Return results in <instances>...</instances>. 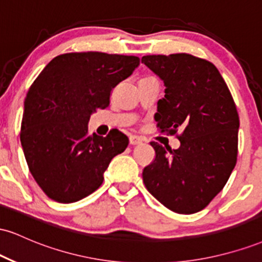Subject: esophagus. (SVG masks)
I'll return each mask as SVG.
<instances>
[{
	"label": "esophagus",
	"instance_id": "1",
	"mask_svg": "<svg viewBox=\"0 0 262 262\" xmlns=\"http://www.w3.org/2000/svg\"><path fill=\"white\" fill-rule=\"evenodd\" d=\"M129 143H130V145H138V144L143 143V139L138 137V135H130L129 137Z\"/></svg>",
	"mask_w": 262,
	"mask_h": 262
}]
</instances>
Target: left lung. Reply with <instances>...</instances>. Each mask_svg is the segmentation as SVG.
<instances>
[{"label":"left lung","mask_w":262,"mask_h":262,"mask_svg":"<svg viewBox=\"0 0 262 262\" xmlns=\"http://www.w3.org/2000/svg\"><path fill=\"white\" fill-rule=\"evenodd\" d=\"M164 81L155 121L161 133L177 134L179 149L151 141L155 159L143 181L166 208L192 214L209 204L229 179L237 156L239 114L218 69L189 54L141 58Z\"/></svg>","instance_id":"obj_1"}]
</instances>
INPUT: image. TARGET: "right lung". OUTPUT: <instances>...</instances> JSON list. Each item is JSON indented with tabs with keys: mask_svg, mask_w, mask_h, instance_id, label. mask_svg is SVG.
I'll use <instances>...</instances> for the list:
<instances>
[{
	"mask_svg": "<svg viewBox=\"0 0 262 262\" xmlns=\"http://www.w3.org/2000/svg\"><path fill=\"white\" fill-rule=\"evenodd\" d=\"M138 56L100 52L56 56L25 100L20 144L29 171L48 197L73 203L95 192L116 155L128 146L122 132L89 134L90 117L110 106L111 91L130 76Z\"/></svg>",
	"mask_w": 262,
	"mask_h": 262,
	"instance_id": "1",
	"label": "right lung"
}]
</instances>
